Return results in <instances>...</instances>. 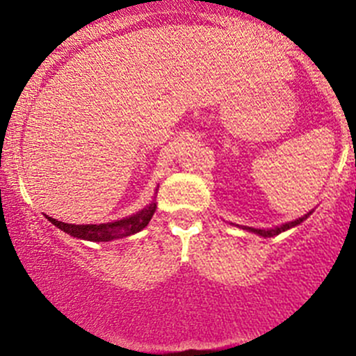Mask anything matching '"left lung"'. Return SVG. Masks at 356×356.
<instances>
[{
  "label": "left lung",
  "instance_id": "8db88e82",
  "mask_svg": "<svg viewBox=\"0 0 356 356\" xmlns=\"http://www.w3.org/2000/svg\"><path fill=\"white\" fill-rule=\"evenodd\" d=\"M310 213L303 215V217L296 218V220L288 222V224H282V225H279V227H274V229H254V227H246V225H241V229H245V231H250V232H254V234L261 236V238H274V236L281 234V232L288 231V229H293V227H296V225H300L301 222L307 220V218L310 217Z\"/></svg>",
  "mask_w": 356,
  "mask_h": 356
}]
</instances>
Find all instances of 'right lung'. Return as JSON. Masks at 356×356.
I'll list each match as a JSON object with an SVG mask.
<instances>
[{
	"instance_id": "right-lung-1",
	"label": "right lung",
	"mask_w": 356,
	"mask_h": 356,
	"mask_svg": "<svg viewBox=\"0 0 356 356\" xmlns=\"http://www.w3.org/2000/svg\"><path fill=\"white\" fill-rule=\"evenodd\" d=\"M156 211V203L155 200L149 204H146L143 210H139L138 213L129 215V217L120 218V220L115 222H106V224H84V225H75V224H65V222H60L56 218H51L46 215L49 222H51L55 227L62 229L67 234L74 236L77 239H84V241H92V243H102V241H113V239L127 238V236L136 234V232L143 231L146 225L152 220L153 213Z\"/></svg>"
}]
</instances>
